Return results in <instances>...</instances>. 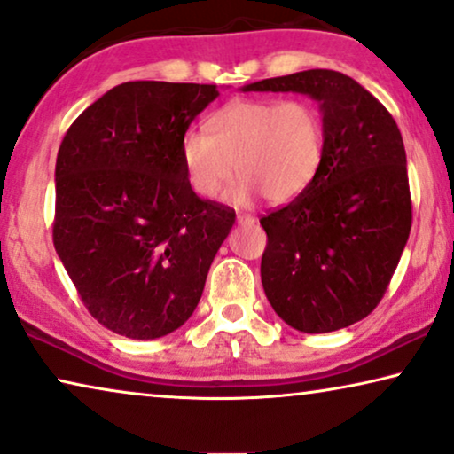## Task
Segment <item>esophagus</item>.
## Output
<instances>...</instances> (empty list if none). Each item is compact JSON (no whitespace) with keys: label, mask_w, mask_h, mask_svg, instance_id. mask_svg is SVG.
Masks as SVG:
<instances>
[{"label":"esophagus","mask_w":454,"mask_h":454,"mask_svg":"<svg viewBox=\"0 0 454 454\" xmlns=\"http://www.w3.org/2000/svg\"><path fill=\"white\" fill-rule=\"evenodd\" d=\"M236 222H239V224H242V226H251V224H254V218H253V215H248V214H239V215H236Z\"/></svg>","instance_id":"esophagus-1"}]
</instances>
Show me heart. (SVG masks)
Masks as SVG:
<instances>
[{
	"label": "heart",
	"mask_w": 454,
	"mask_h": 454,
	"mask_svg": "<svg viewBox=\"0 0 454 454\" xmlns=\"http://www.w3.org/2000/svg\"><path fill=\"white\" fill-rule=\"evenodd\" d=\"M325 152V121L315 102L234 100L209 119V131L189 129L181 160L189 187L214 200L230 181L234 206H251L257 195L288 203L309 187Z\"/></svg>",
	"instance_id": "heart-1"
}]
</instances>
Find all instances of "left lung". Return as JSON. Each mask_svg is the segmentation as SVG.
<instances>
[{"mask_svg":"<svg viewBox=\"0 0 454 454\" xmlns=\"http://www.w3.org/2000/svg\"><path fill=\"white\" fill-rule=\"evenodd\" d=\"M298 92L318 102L325 152L302 193L261 226V282L278 317L304 333L349 327L376 309L411 230L401 131L391 113L349 75L309 69L242 86Z\"/></svg>","mask_w":454,"mask_h":454,"instance_id":"1","label":"left lung"}]
</instances>
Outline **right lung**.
I'll list each match as a JSON object with an SVG mask.
<instances>
[{
  "mask_svg": "<svg viewBox=\"0 0 454 454\" xmlns=\"http://www.w3.org/2000/svg\"><path fill=\"white\" fill-rule=\"evenodd\" d=\"M214 84L125 82L69 127L55 164L53 245L82 302L131 340L181 327L234 209L189 187L181 139Z\"/></svg>",
  "mask_w": 454,
  "mask_h": 454,
  "instance_id": "1",
  "label": "right lung"
}]
</instances>
